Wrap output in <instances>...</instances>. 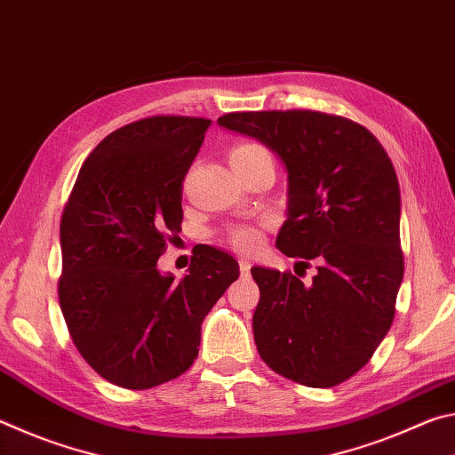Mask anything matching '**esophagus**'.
I'll list each match as a JSON object with an SVG mask.
<instances>
[{"mask_svg":"<svg viewBox=\"0 0 455 455\" xmlns=\"http://www.w3.org/2000/svg\"><path fill=\"white\" fill-rule=\"evenodd\" d=\"M238 267H241V273H243V276H246L251 273V260L249 259H238Z\"/></svg>","mask_w":455,"mask_h":455,"instance_id":"esophagus-1","label":"esophagus"}]
</instances>
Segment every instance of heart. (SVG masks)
<instances>
[{"label": "heart", "mask_w": 455, "mask_h": 455, "mask_svg": "<svg viewBox=\"0 0 455 455\" xmlns=\"http://www.w3.org/2000/svg\"><path fill=\"white\" fill-rule=\"evenodd\" d=\"M267 150L263 146L255 142H243L236 144L233 150H230V163L233 160H244L251 156H259V154H265ZM268 222L267 220H249V222H236V225H230L225 230V241L233 246L235 251L244 252V255H252L257 252L265 243V228Z\"/></svg>", "instance_id": "obj_1"}]
</instances>
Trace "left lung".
<instances>
[{
    "mask_svg": "<svg viewBox=\"0 0 455 455\" xmlns=\"http://www.w3.org/2000/svg\"><path fill=\"white\" fill-rule=\"evenodd\" d=\"M219 124L259 138L289 172V219L276 246L317 265L311 284L252 267L260 299L252 333L260 359L307 387L355 375L395 317L403 281L402 196L379 140L349 118L317 110L230 112Z\"/></svg>",
    "mask_w": 455,
    "mask_h": 455,
    "instance_id": "left-lung-1",
    "label": "left lung"
}]
</instances>
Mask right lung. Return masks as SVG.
<instances>
[{"instance_id": "1", "label": "right lung", "mask_w": 455, "mask_h": 455, "mask_svg": "<svg viewBox=\"0 0 455 455\" xmlns=\"http://www.w3.org/2000/svg\"><path fill=\"white\" fill-rule=\"evenodd\" d=\"M209 118L148 116L90 152L61 212L60 307L86 363L106 381L150 389L195 363L200 325L238 263L200 244L176 283L156 263L182 225V180Z\"/></svg>"}]
</instances>
